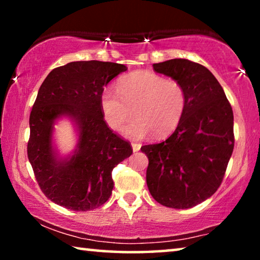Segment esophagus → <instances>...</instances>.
Instances as JSON below:
<instances>
[{"label":"esophagus","mask_w":260,"mask_h":260,"mask_svg":"<svg viewBox=\"0 0 260 260\" xmlns=\"http://www.w3.org/2000/svg\"><path fill=\"white\" fill-rule=\"evenodd\" d=\"M132 148H133V151L136 152V151H139L140 149H141V144L134 142V143H132Z\"/></svg>","instance_id":"34e87169"}]
</instances>
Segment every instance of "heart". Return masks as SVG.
I'll use <instances>...</instances> for the list:
<instances>
[{
	"label": "heart",
	"instance_id": "1",
	"mask_svg": "<svg viewBox=\"0 0 260 260\" xmlns=\"http://www.w3.org/2000/svg\"><path fill=\"white\" fill-rule=\"evenodd\" d=\"M188 103L181 82L151 71H140L120 81L118 90L108 87L101 98L105 121L118 129L133 113L136 117L122 132L129 138H143L151 132L157 136L172 133L181 122Z\"/></svg>",
	"mask_w": 260,
	"mask_h": 260
}]
</instances>
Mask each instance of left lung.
I'll return each instance as SVG.
<instances>
[{"instance_id": "1", "label": "left lung", "mask_w": 260, "mask_h": 260, "mask_svg": "<svg viewBox=\"0 0 260 260\" xmlns=\"http://www.w3.org/2000/svg\"><path fill=\"white\" fill-rule=\"evenodd\" d=\"M156 72L181 82L187 109L174 133L141 148L149 165L147 184L158 203L189 209L218 190L234 149V116L217 79L203 65L184 58L153 64Z\"/></svg>"}]
</instances>
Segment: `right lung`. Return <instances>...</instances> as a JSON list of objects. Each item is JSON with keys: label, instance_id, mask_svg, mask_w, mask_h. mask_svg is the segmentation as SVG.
Segmentation results:
<instances>
[{"label": "right lung", "instance_id": "add662e5", "mask_svg": "<svg viewBox=\"0 0 260 260\" xmlns=\"http://www.w3.org/2000/svg\"><path fill=\"white\" fill-rule=\"evenodd\" d=\"M127 68L111 61H72L48 74L29 116L27 156L39 187L51 202L89 211L109 200L112 170L133 152L128 141L110 129L101 108L104 86ZM69 115L77 122L79 143L70 161L52 152V124Z\"/></svg>", "mask_w": 260, "mask_h": 260}]
</instances>
